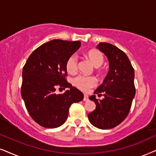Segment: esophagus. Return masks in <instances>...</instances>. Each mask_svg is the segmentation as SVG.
Listing matches in <instances>:
<instances>
[{
  "instance_id": "34e87169",
  "label": "esophagus",
  "mask_w": 156,
  "mask_h": 156,
  "mask_svg": "<svg viewBox=\"0 0 156 156\" xmlns=\"http://www.w3.org/2000/svg\"><path fill=\"white\" fill-rule=\"evenodd\" d=\"M83 101H88V96L87 95H84L83 96Z\"/></svg>"
}]
</instances>
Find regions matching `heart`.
Segmentation results:
<instances>
[{
	"mask_svg": "<svg viewBox=\"0 0 156 156\" xmlns=\"http://www.w3.org/2000/svg\"><path fill=\"white\" fill-rule=\"evenodd\" d=\"M86 56L95 68L102 66L104 62V55L103 53L98 49H90L86 53ZM78 67V60L75 55L68 57L66 62V68L68 73L74 74L77 72ZM73 84L75 86L84 92L96 86L97 80L94 77L78 76L74 78Z\"/></svg>",
	"mask_w": 156,
	"mask_h": 156,
	"instance_id": "1",
	"label": "heart"
}]
</instances>
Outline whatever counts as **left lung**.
<instances>
[{
	"mask_svg": "<svg viewBox=\"0 0 156 156\" xmlns=\"http://www.w3.org/2000/svg\"><path fill=\"white\" fill-rule=\"evenodd\" d=\"M99 51L106 55L109 71L103 83L95 90V95L89 98L96 108L88 115L89 121L100 129H111L121 123L129 113L136 94L135 72L130 60L123 51L108 43H100Z\"/></svg>",
	"mask_w": 156,
	"mask_h": 156,
	"instance_id": "8db88e82",
	"label": "left lung"
}]
</instances>
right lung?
Masks as SVG:
<instances>
[{
    "instance_id": "1",
    "label": "right lung",
    "mask_w": 156,
    "mask_h": 156,
    "mask_svg": "<svg viewBox=\"0 0 156 156\" xmlns=\"http://www.w3.org/2000/svg\"><path fill=\"white\" fill-rule=\"evenodd\" d=\"M80 47L78 41H51L37 48L23 66L22 98L29 115L42 127L63 125L72 103L83 99L81 91L66 80V62ZM58 87L69 90L56 94Z\"/></svg>"
}]
</instances>
